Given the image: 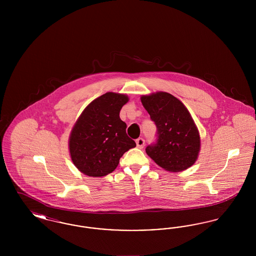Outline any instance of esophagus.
I'll return each mask as SVG.
<instances>
[{"label": "esophagus", "instance_id": "34e87169", "mask_svg": "<svg viewBox=\"0 0 256 256\" xmlns=\"http://www.w3.org/2000/svg\"><path fill=\"white\" fill-rule=\"evenodd\" d=\"M136 145H137V148H143L144 145H145V140H144L143 138H138V139L136 140Z\"/></svg>", "mask_w": 256, "mask_h": 256}]
</instances>
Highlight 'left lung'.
I'll use <instances>...</instances> for the list:
<instances>
[{"instance_id": "1", "label": "left lung", "mask_w": 256, "mask_h": 256, "mask_svg": "<svg viewBox=\"0 0 256 256\" xmlns=\"http://www.w3.org/2000/svg\"><path fill=\"white\" fill-rule=\"evenodd\" d=\"M141 102L158 128L156 142L146 146V154L170 172L191 167L200 152V138L185 106L166 92L142 96Z\"/></svg>"}]
</instances>
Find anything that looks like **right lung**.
<instances>
[{
  "label": "right lung",
  "mask_w": 256,
  "mask_h": 256,
  "mask_svg": "<svg viewBox=\"0 0 256 256\" xmlns=\"http://www.w3.org/2000/svg\"><path fill=\"white\" fill-rule=\"evenodd\" d=\"M128 102L124 94L108 92L91 102L74 124L69 150L74 166L89 176H104L115 170L122 154L136 146L120 119Z\"/></svg>",
  "instance_id": "obj_1"
}]
</instances>
